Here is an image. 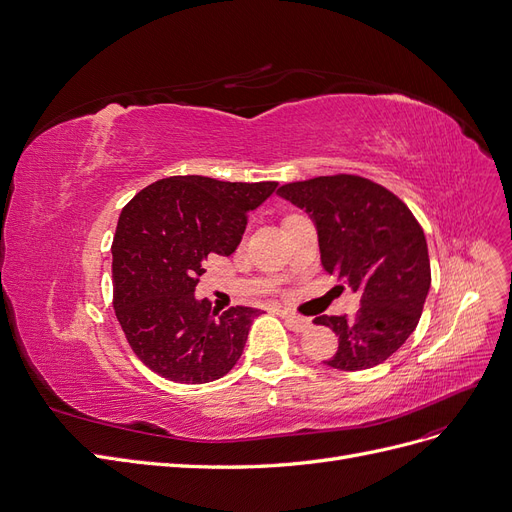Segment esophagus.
I'll return each instance as SVG.
<instances>
[{"mask_svg": "<svg viewBox=\"0 0 512 512\" xmlns=\"http://www.w3.org/2000/svg\"><path fill=\"white\" fill-rule=\"evenodd\" d=\"M282 318L287 320L289 329H293L295 333H304L310 329V320L308 318H301V316H295V314H289V312H282Z\"/></svg>", "mask_w": 512, "mask_h": 512, "instance_id": "1", "label": "esophagus"}]
</instances>
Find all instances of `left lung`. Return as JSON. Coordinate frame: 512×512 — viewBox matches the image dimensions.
Segmentation results:
<instances>
[{
    "instance_id": "obj_1",
    "label": "left lung",
    "mask_w": 512,
    "mask_h": 512,
    "mask_svg": "<svg viewBox=\"0 0 512 512\" xmlns=\"http://www.w3.org/2000/svg\"><path fill=\"white\" fill-rule=\"evenodd\" d=\"M278 194L312 217L323 270L361 295L354 316L314 318L337 335L333 369L384 363L415 331L430 289L422 225L390 189L358 175L287 183Z\"/></svg>"
}]
</instances>
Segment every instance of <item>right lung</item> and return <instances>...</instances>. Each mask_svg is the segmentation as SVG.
Segmentation results:
<instances>
[{
    "instance_id": "obj_1",
    "label": "right lung",
    "mask_w": 512,
    "mask_h": 512,
    "mask_svg": "<svg viewBox=\"0 0 512 512\" xmlns=\"http://www.w3.org/2000/svg\"><path fill=\"white\" fill-rule=\"evenodd\" d=\"M276 181L168 177L120 213L111 244L113 308L128 344L154 373L179 384L215 382L238 363L259 310L219 314L194 291L208 255H232L249 213Z\"/></svg>"
}]
</instances>
